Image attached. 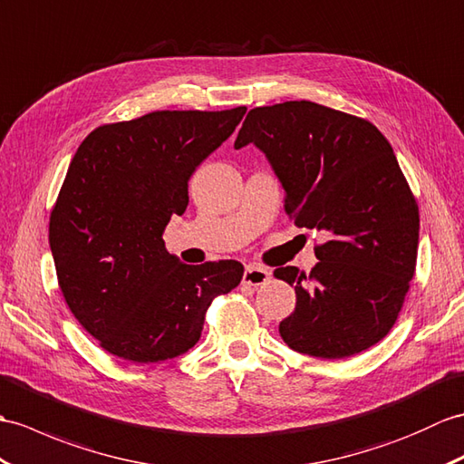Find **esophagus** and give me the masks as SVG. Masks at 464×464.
<instances>
[{"label": "esophagus", "instance_id": "34e87169", "mask_svg": "<svg viewBox=\"0 0 464 464\" xmlns=\"http://www.w3.org/2000/svg\"><path fill=\"white\" fill-rule=\"evenodd\" d=\"M268 281H271V273L266 271V268H261V266H255V265H249L245 268L243 273V285L246 286H263L266 285Z\"/></svg>", "mask_w": 464, "mask_h": 464}]
</instances>
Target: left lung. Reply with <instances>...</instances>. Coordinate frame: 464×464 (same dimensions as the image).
I'll return each mask as SVG.
<instances>
[{"label":"left lung","instance_id":"left-lung-1","mask_svg":"<svg viewBox=\"0 0 464 464\" xmlns=\"http://www.w3.org/2000/svg\"><path fill=\"white\" fill-rule=\"evenodd\" d=\"M255 144L285 188L296 227L324 231L310 275L281 266L296 308L278 326L300 353L350 358L387 336L415 275L419 208L372 122L310 101L258 106L235 148Z\"/></svg>","mask_w":464,"mask_h":464}]
</instances>
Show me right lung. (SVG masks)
<instances>
[{
	"mask_svg": "<svg viewBox=\"0 0 464 464\" xmlns=\"http://www.w3.org/2000/svg\"><path fill=\"white\" fill-rule=\"evenodd\" d=\"M245 112L156 111L102 124L71 160L49 245L64 303L112 355L152 363L186 353L213 298L241 283V263L183 265L161 235L186 211L193 171Z\"/></svg>",
	"mask_w": 464,
	"mask_h": 464,
	"instance_id": "obj_1",
	"label": "right lung"
}]
</instances>
